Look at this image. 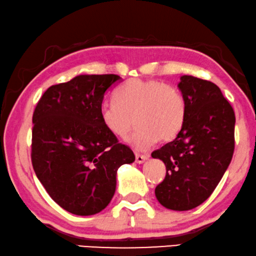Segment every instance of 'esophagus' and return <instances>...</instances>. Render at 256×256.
Instances as JSON below:
<instances>
[{"mask_svg":"<svg viewBox=\"0 0 256 256\" xmlns=\"http://www.w3.org/2000/svg\"><path fill=\"white\" fill-rule=\"evenodd\" d=\"M147 160H148V155L136 154V162L139 163V164H141V163H144V161H147Z\"/></svg>","mask_w":256,"mask_h":256,"instance_id":"34e87169","label":"esophagus"}]
</instances>
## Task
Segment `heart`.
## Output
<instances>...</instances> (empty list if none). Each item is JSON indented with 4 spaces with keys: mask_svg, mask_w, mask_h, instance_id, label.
Wrapping results in <instances>:
<instances>
[{
    "mask_svg": "<svg viewBox=\"0 0 256 256\" xmlns=\"http://www.w3.org/2000/svg\"><path fill=\"white\" fill-rule=\"evenodd\" d=\"M186 115L184 95L158 80H128L114 93V102L104 104L100 110L104 126L117 138L125 139L133 124L138 125L130 139L138 150H148L160 139L176 138Z\"/></svg>",
    "mask_w": 256,
    "mask_h": 256,
    "instance_id": "heart-1",
    "label": "heart"
}]
</instances>
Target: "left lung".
Here are the masks:
<instances>
[{
    "label": "left lung",
    "mask_w": 256,
    "mask_h": 256,
    "mask_svg": "<svg viewBox=\"0 0 256 256\" xmlns=\"http://www.w3.org/2000/svg\"><path fill=\"white\" fill-rule=\"evenodd\" d=\"M178 88L188 115L176 139L152 152L166 164L164 180L155 188L163 207L190 210L212 196L234 150L236 116L215 84L182 76Z\"/></svg>",
    "instance_id": "8db88e82"
}]
</instances>
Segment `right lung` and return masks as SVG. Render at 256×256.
I'll use <instances>...</instances> for the list:
<instances>
[{"instance_id":"right-lung-1","label":"right lung","mask_w":256,"mask_h":256,"mask_svg":"<svg viewBox=\"0 0 256 256\" xmlns=\"http://www.w3.org/2000/svg\"><path fill=\"white\" fill-rule=\"evenodd\" d=\"M120 82L117 74L77 76L49 87L33 112V169L52 199L74 215L104 210L118 168L136 160L100 118L104 93Z\"/></svg>"}]
</instances>
